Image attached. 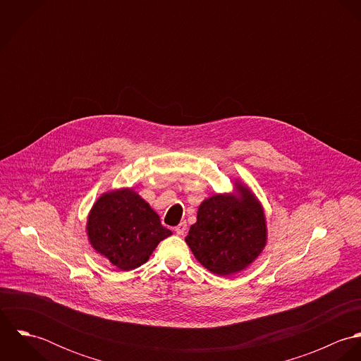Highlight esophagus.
Returning <instances> with one entry per match:
<instances>
[{
    "mask_svg": "<svg viewBox=\"0 0 361 361\" xmlns=\"http://www.w3.org/2000/svg\"><path fill=\"white\" fill-rule=\"evenodd\" d=\"M186 229H188V224H186V221H182L178 226H175V232H176L178 235H183V233L186 232Z\"/></svg>",
    "mask_w": 361,
    "mask_h": 361,
    "instance_id": "34e87169",
    "label": "esophagus"
}]
</instances>
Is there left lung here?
Segmentation results:
<instances>
[{
	"instance_id": "left-lung-1",
	"label": "left lung",
	"mask_w": 361,
	"mask_h": 361,
	"mask_svg": "<svg viewBox=\"0 0 361 361\" xmlns=\"http://www.w3.org/2000/svg\"><path fill=\"white\" fill-rule=\"evenodd\" d=\"M239 193V199L215 195L204 200L185 238L200 264L222 276L245 269L265 246L264 212L247 189Z\"/></svg>"
}]
</instances>
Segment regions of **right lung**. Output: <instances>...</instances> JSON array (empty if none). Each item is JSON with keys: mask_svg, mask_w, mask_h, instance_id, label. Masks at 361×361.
<instances>
[{"mask_svg": "<svg viewBox=\"0 0 361 361\" xmlns=\"http://www.w3.org/2000/svg\"><path fill=\"white\" fill-rule=\"evenodd\" d=\"M92 246L122 271L140 267L157 245L172 235L159 216L135 192L105 193L92 208L87 221Z\"/></svg>", "mask_w": 361, "mask_h": 361, "instance_id": "1", "label": "right lung"}]
</instances>
